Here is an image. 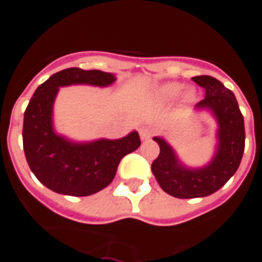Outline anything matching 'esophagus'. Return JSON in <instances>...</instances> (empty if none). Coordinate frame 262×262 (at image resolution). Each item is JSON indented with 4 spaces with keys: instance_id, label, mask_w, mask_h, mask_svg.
<instances>
[{
    "instance_id": "1",
    "label": "esophagus",
    "mask_w": 262,
    "mask_h": 262,
    "mask_svg": "<svg viewBox=\"0 0 262 262\" xmlns=\"http://www.w3.org/2000/svg\"><path fill=\"white\" fill-rule=\"evenodd\" d=\"M140 136H141L143 140L151 139L152 136H154V129L151 126H143L140 129Z\"/></svg>"
}]
</instances>
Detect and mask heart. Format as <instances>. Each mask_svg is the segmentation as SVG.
Listing matches in <instances>:
<instances>
[{"mask_svg":"<svg viewBox=\"0 0 262 262\" xmlns=\"http://www.w3.org/2000/svg\"><path fill=\"white\" fill-rule=\"evenodd\" d=\"M181 91H182V85H181V84H167V85L162 90V95H163L164 98H174V96L179 95Z\"/></svg>","mask_w":262,"mask_h":262,"instance_id":"1","label":"heart"}]
</instances>
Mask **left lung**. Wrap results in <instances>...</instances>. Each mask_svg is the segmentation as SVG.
<instances>
[{
  "label": "left lung",
  "mask_w": 262,
  "mask_h": 262,
  "mask_svg": "<svg viewBox=\"0 0 262 262\" xmlns=\"http://www.w3.org/2000/svg\"><path fill=\"white\" fill-rule=\"evenodd\" d=\"M193 81L205 90L197 107L215 113L219 122V148L211 164L201 170H189L179 164L163 139L155 137L160 154L152 162V172L160 187L177 199H197L217 191L239 167L245 151V123L235 95L212 76H195Z\"/></svg>",
  "instance_id": "left-lung-1"
}]
</instances>
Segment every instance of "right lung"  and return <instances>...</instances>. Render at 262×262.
Segmentation results:
<instances>
[{
    "label": "right lung",
    "mask_w": 262,
    "mask_h": 262,
    "mask_svg": "<svg viewBox=\"0 0 262 262\" xmlns=\"http://www.w3.org/2000/svg\"><path fill=\"white\" fill-rule=\"evenodd\" d=\"M111 73L69 68L40 84L31 98L23 122V147L31 171L50 190L61 194H94L110 185L123 156L140 147V136L133 132L119 140H99L73 144L54 133L51 108L58 87L71 84L108 85Z\"/></svg>",
    "instance_id": "obj_1"
}]
</instances>
